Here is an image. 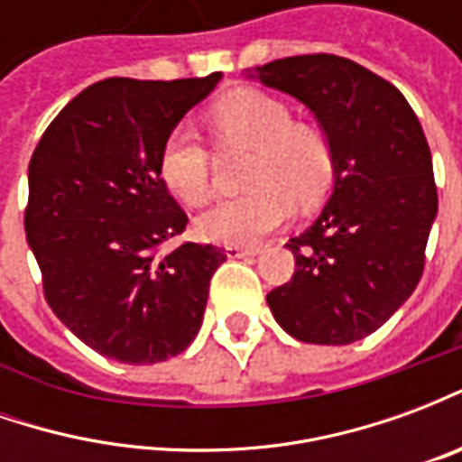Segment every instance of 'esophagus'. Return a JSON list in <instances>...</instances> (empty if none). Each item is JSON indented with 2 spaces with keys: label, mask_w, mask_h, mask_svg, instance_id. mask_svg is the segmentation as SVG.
I'll return each instance as SVG.
<instances>
[{
  "label": "esophagus",
  "mask_w": 462,
  "mask_h": 462,
  "mask_svg": "<svg viewBox=\"0 0 462 462\" xmlns=\"http://www.w3.org/2000/svg\"><path fill=\"white\" fill-rule=\"evenodd\" d=\"M262 247L257 245H227L225 247V254L230 257V260H240V257H254V254H260Z\"/></svg>",
  "instance_id": "obj_1"
}]
</instances>
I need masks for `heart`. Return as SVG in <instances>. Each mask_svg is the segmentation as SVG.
I'll return each mask as SVG.
<instances>
[{
  "label": "heart",
  "mask_w": 462,
  "mask_h": 462,
  "mask_svg": "<svg viewBox=\"0 0 462 462\" xmlns=\"http://www.w3.org/2000/svg\"><path fill=\"white\" fill-rule=\"evenodd\" d=\"M210 128L222 148H252L247 185L202 212L195 230L217 245H250L291 217L294 200L314 202L327 190L334 155L327 135L291 118L290 106L262 91L242 88L210 106ZM158 175L185 205L212 198V152L190 128H172L162 141Z\"/></svg>",
  "instance_id": "heart-1"
}]
</instances>
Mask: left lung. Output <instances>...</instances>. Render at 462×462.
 I'll return each mask as SVG.
<instances>
[{"label":"left lung","mask_w":462,"mask_h":462,"mask_svg":"<svg viewBox=\"0 0 462 462\" xmlns=\"http://www.w3.org/2000/svg\"><path fill=\"white\" fill-rule=\"evenodd\" d=\"M257 79L307 106L334 155V192L310 230L287 242L294 274L267 304L304 344L364 339L426 267L438 192L423 128L396 86L344 56H287L257 66Z\"/></svg>","instance_id":"obj_1"}]
</instances>
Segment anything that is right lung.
I'll return each instance as SVG.
<instances>
[{
  "label": "right lung",
  "mask_w": 462,
  "mask_h": 462,
  "mask_svg": "<svg viewBox=\"0 0 462 462\" xmlns=\"http://www.w3.org/2000/svg\"><path fill=\"white\" fill-rule=\"evenodd\" d=\"M220 79H104L71 98L34 148L26 242L51 311L101 356L158 364L200 331L225 250L185 242L162 254L188 215L158 158Z\"/></svg>",
  "instance_id": "right-lung-1"
}]
</instances>
